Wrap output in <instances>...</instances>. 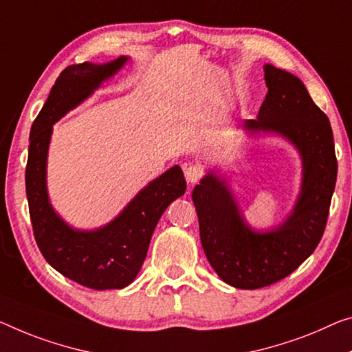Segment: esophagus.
I'll return each instance as SVG.
<instances>
[{"mask_svg": "<svg viewBox=\"0 0 352 352\" xmlns=\"http://www.w3.org/2000/svg\"><path fill=\"white\" fill-rule=\"evenodd\" d=\"M184 173H186L187 182H190V184H197L204 175V171L199 165H188V166H186V171Z\"/></svg>", "mask_w": 352, "mask_h": 352, "instance_id": "34e87169", "label": "esophagus"}]
</instances>
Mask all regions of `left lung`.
<instances>
[{
  "label": "left lung",
  "mask_w": 352,
  "mask_h": 352,
  "mask_svg": "<svg viewBox=\"0 0 352 352\" xmlns=\"http://www.w3.org/2000/svg\"><path fill=\"white\" fill-rule=\"evenodd\" d=\"M267 94L256 120L242 127L250 133H277L302 157V186L294 209L283 223L252 230L228 184L214 171L195 186L192 199L208 261L234 288L258 289L296 270L315 252L327 223L337 181V157L329 118L311 100L304 83L286 70L264 66Z\"/></svg>",
  "instance_id": "obj_1"
}]
</instances>
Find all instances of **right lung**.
<instances>
[{
    "label": "right lung",
    "instance_id": "right-lung-1",
    "mask_svg": "<svg viewBox=\"0 0 352 352\" xmlns=\"http://www.w3.org/2000/svg\"><path fill=\"white\" fill-rule=\"evenodd\" d=\"M127 59L120 56L105 64H74L59 74L31 126L25 173L30 217L41 253L64 277L100 291L121 289L133 282L143 266L159 219L187 187L181 166L175 165L142 188L110 223L89 231L69 226L50 204L47 154L53 124L88 99Z\"/></svg>",
    "mask_w": 352,
    "mask_h": 352
}]
</instances>
